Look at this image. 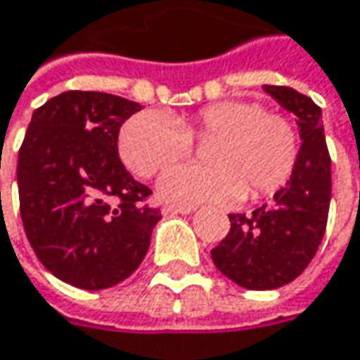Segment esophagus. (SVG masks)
<instances>
[{
    "label": "esophagus",
    "mask_w": 360,
    "mask_h": 360,
    "mask_svg": "<svg viewBox=\"0 0 360 360\" xmlns=\"http://www.w3.org/2000/svg\"><path fill=\"white\" fill-rule=\"evenodd\" d=\"M195 207H191V205H173V203H169V205H165L162 207V214L165 216H175V214H191Z\"/></svg>",
    "instance_id": "1"
}]
</instances>
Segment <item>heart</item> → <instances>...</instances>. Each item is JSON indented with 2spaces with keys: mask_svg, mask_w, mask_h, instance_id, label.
<instances>
[{
  "mask_svg": "<svg viewBox=\"0 0 360 360\" xmlns=\"http://www.w3.org/2000/svg\"><path fill=\"white\" fill-rule=\"evenodd\" d=\"M193 140H210L207 165H179L159 181L165 200L181 205L263 198L285 185L300 157L297 126L259 101L224 99L185 117L138 112L120 130L117 150L140 177H153L191 155Z\"/></svg>",
  "mask_w": 360,
  "mask_h": 360,
  "instance_id": "heart-1",
  "label": "heart"
}]
</instances>
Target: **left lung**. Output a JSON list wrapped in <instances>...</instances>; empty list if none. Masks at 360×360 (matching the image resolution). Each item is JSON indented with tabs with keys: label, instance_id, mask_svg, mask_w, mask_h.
<instances>
[{
	"label": "left lung",
	"instance_id": "left-lung-1",
	"mask_svg": "<svg viewBox=\"0 0 360 360\" xmlns=\"http://www.w3.org/2000/svg\"><path fill=\"white\" fill-rule=\"evenodd\" d=\"M285 110L297 116L302 148L291 179L271 203L252 214H230V232L212 248V261L244 289L266 291L300 277L324 238L332 195V173L322 110L285 85H264Z\"/></svg>",
	"mask_w": 360,
	"mask_h": 360
}]
</instances>
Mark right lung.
Returning a JSON list of instances; mask_svg holds the SVG:
<instances>
[{"mask_svg":"<svg viewBox=\"0 0 360 360\" xmlns=\"http://www.w3.org/2000/svg\"><path fill=\"white\" fill-rule=\"evenodd\" d=\"M140 103L65 91L34 110L18 155L20 216L38 261L79 289H108L146 257L159 207L117 157L122 124Z\"/></svg>","mask_w":360,"mask_h":360,"instance_id":"obj_1","label":"right lung"}]
</instances>
